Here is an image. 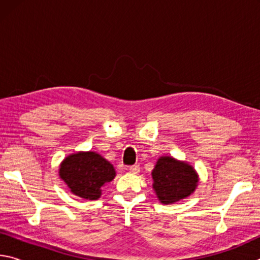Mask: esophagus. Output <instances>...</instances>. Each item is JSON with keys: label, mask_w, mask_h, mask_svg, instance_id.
Here are the masks:
<instances>
[{"label": "esophagus", "mask_w": 260, "mask_h": 260, "mask_svg": "<svg viewBox=\"0 0 260 260\" xmlns=\"http://www.w3.org/2000/svg\"><path fill=\"white\" fill-rule=\"evenodd\" d=\"M129 172H132L133 174H138L140 172V166L139 165L129 166Z\"/></svg>", "instance_id": "34e87169"}]
</instances>
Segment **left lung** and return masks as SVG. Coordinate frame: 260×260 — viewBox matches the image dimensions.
<instances>
[{"label": "left lung", "mask_w": 260, "mask_h": 260, "mask_svg": "<svg viewBox=\"0 0 260 260\" xmlns=\"http://www.w3.org/2000/svg\"><path fill=\"white\" fill-rule=\"evenodd\" d=\"M151 175L152 188L162 204H173L190 196L199 183V175L191 165L170 156L158 158Z\"/></svg>", "instance_id": "8db88e82"}]
</instances>
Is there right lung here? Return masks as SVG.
Masks as SVG:
<instances>
[{
    "instance_id": "add662e5",
    "label": "right lung",
    "mask_w": 260,
    "mask_h": 260,
    "mask_svg": "<svg viewBox=\"0 0 260 260\" xmlns=\"http://www.w3.org/2000/svg\"><path fill=\"white\" fill-rule=\"evenodd\" d=\"M114 177L113 165L94 151L72 153L59 166V178L70 191L89 201L99 200L103 187Z\"/></svg>"
}]
</instances>
